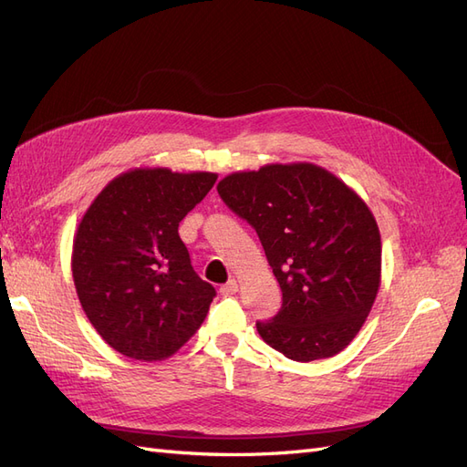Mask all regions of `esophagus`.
I'll return each mask as SVG.
<instances>
[{"label":"esophagus","mask_w":467,"mask_h":467,"mask_svg":"<svg viewBox=\"0 0 467 467\" xmlns=\"http://www.w3.org/2000/svg\"><path fill=\"white\" fill-rule=\"evenodd\" d=\"M237 290H239V285H237L235 278L228 280V282H225V285L220 288V292H222L223 296H232V294H235Z\"/></svg>","instance_id":"1"}]
</instances>
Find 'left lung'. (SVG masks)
I'll use <instances>...</instances> for the list:
<instances>
[{"mask_svg":"<svg viewBox=\"0 0 467 467\" xmlns=\"http://www.w3.org/2000/svg\"><path fill=\"white\" fill-rule=\"evenodd\" d=\"M218 192L257 230L282 290L280 312L257 323L263 341L296 362L347 348L381 282V239L368 204L307 161L235 171Z\"/></svg>","mask_w":467,"mask_h":467,"instance_id":"left-lung-1","label":"left lung"}]
</instances>
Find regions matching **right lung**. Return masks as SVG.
<instances>
[{
    "label": "right lung",
    "mask_w": 467,
    "mask_h": 467,
    "mask_svg": "<svg viewBox=\"0 0 467 467\" xmlns=\"http://www.w3.org/2000/svg\"><path fill=\"white\" fill-rule=\"evenodd\" d=\"M216 179L134 167L109 181L83 214L74 286L95 331L120 355L165 360L202 325L216 290L194 273L179 222Z\"/></svg>",
    "instance_id": "obj_1"
}]
</instances>
